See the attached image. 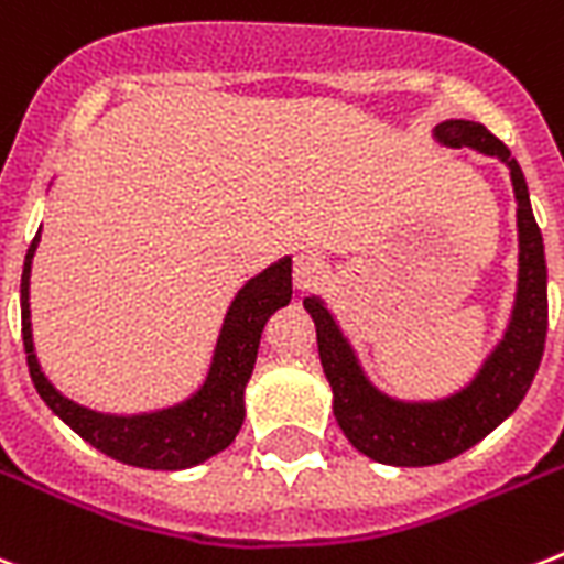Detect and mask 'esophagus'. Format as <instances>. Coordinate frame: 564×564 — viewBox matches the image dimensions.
Returning <instances> with one entry per match:
<instances>
[{
	"instance_id": "34e87169",
	"label": "esophagus",
	"mask_w": 564,
	"mask_h": 564,
	"mask_svg": "<svg viewBox=\"0 0 564 564\" xmlns=\"http://www.w3.org/2000/svg\"><path fill=\"white\" fill-rule=\"evenodd\" d=\"M325 274H328V265L322 260L316 251H299L295 253V263H292V281L299 290H313V286H319L325 281Z\"/></svg>"
}]
</instances>
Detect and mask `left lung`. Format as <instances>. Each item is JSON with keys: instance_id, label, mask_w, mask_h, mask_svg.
<instances>
[{"instance_id": "left-lung-1", "label": "left lung", "mask_w": 564, "mask_h": 564, "mask_svg": "<svg viewBox=\"0 0 564 564\" xmlns=\"http://www.w3.org/2000/svg\"><path fill=\"white\" fill-rule=\"evenodd\" d=\"M437 141L449 148L482 150L500 156L511 171V186L518 197V236H521V272L518 299L506 337L479 376L441 402H397L381 397L360 372L349 343L339 334L337 322L319 299H304V311L316 322L319 360L334 390V416L351 446L381 464L425 467L449 462L521 405L532 378L539 372L544 339H547V263L544 242L530 206V192L521 165L494 132L473 120H446L435 129Z\"/></svg>"}]
</instances>
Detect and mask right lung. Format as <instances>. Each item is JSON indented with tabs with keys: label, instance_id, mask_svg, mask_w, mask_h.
Listing matches in <instances>:
<instances>
[{
	"label": "right lung",
	"instance_id": "1",
	"mask_svg": "<svg viewBox=\"0 0 564 564\" xmlns=\"http://www.w3.org/2000/svg\"><path fill=\"white\" fill-rule=\"evenodd\" d=\"M41 236H34L23 263L20 283V307H23V346L29 376L46 405L70 425L73 432L97 446L115 462L148 467V470H183L213 458L234 444L245 420V384L257 364V349L269 316L286 307L292 299V260L269 265L245 283L227 311L225 328L215 346L213 367L204 387L183 405L165 408L156 414L109 416L73 405L46 378H43L32 346V322H29V274H32L34 248Z\"/></svg>",
	"mask_w": 564,
	"mask_h": 564
}]
</instances>
